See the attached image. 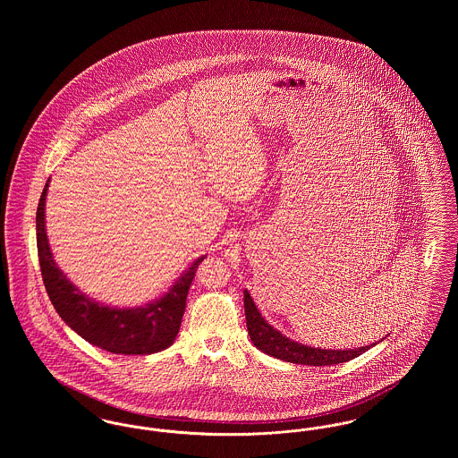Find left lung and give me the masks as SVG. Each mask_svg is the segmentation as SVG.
<instances>
[{
    "label": "left lung",
    "instance_id": "1",
    "mask_svg": "<svg viewBox=\"0 0 458 458\" xmlns=\"http://www.w3.org/2000/svg\"><path fill=\"white\" fill-rule=\"evenodd\" d=\"M243 307H245V319H247V331L252 340V344L262 350L264 353L282 359L293 364H304V366H333L340 362H347L374 345H366L359 349L349 350H327L307 347L302 344H297L290 338H286L278 329L267 325L259 312V309L254 304L250 293L243 290Z\"/></svg>",
    "mask_w": 458,
    "mask_h": 458
}]
</instances>
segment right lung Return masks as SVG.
<instances>
[{"label":"right lung","mask_w":458,"mask_h":458,"mask_svg":"<svg viewBox=\"0 0 458 458\" xmlns=\"http://www.w3.org/2000/svg\"><path fill=\"white\" fill-rule=\"evenodd\" d=\"M47 185L49 180L44 185L36 213L38 256L46 292L60 318L86 342L111 353L148 355L168 349L182 325L187 293L196 276L197 266L204 261V258L192 262L168 293L151 304L135 309L99 304L70 284L53 259L44 221Z\"/></svg>","instance_id":"right-lung-1"}]
</instances>
